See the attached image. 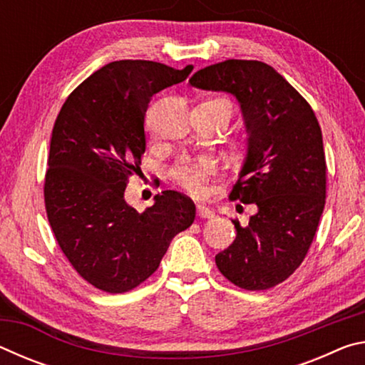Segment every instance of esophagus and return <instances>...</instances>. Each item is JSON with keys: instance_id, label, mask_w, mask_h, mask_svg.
<instances>
[{"instance_id": "1", "label": "esophagus", "mask_w": 365, "mask_h": 365, "mask_svg": "<svg viewBox=\"0 0 365 365\" xmlns=\"http://www.w3.org/2000/svg\"><path fill=\"white\" fill-rule=\"evenodd\" d=\"M196 212H197V217H201V219H212L214 215H215L212 209L205 206V205H197L196 206Z\"/></svg>"}]
</instances>
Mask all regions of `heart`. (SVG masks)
Instances as JSON below:
<instances>
[{
  "mask_svg": "<svg viewBox=\"0 0 365 365\" xmlns=\"http://www.w3.org/2000/svg\"><path fill=\"white\" fill-rule=\"evenodd\" d=\"M217 170V164L212 158H188L183 156L175 160L169 174L177 185H180L191 195H205L211 177Z\"/></svg>",
  "mask_w": 365,
  "mask_h": 365,
  "instance_id": "1",
  "label": "heart"
}]
</instances>
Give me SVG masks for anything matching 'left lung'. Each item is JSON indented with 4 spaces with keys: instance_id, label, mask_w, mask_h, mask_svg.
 I'll use <instances>...</instances> for the list:
<instances>
[{
    "instance_id": "left-lung-1",
    "label": "left lung",
    "mask_w": 365,
    "mask_h": 365,
    "mask_svg": "<svg viewBox=\"0 0 365 365\" xmlns=\"http://www.w3.org/2000/svg\"><path fill=\"white\" fill-rule=\"evenodd\" d=\"M196 88L227 91L242 104L248 156L230 200L257 212L215 256L220 274L250 292L285 282L304 261L327 196L322 130L304 98L261 61L227 59L190 78Z\"/></svg>"
}]
</instances>
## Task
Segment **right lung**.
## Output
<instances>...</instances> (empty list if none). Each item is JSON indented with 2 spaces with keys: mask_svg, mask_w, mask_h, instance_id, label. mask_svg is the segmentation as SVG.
Masks as SVG:
<instances>
[{
  "mask_svg": "<svg viewBox=\"0 0 365 365\" xmlns=\"http://www.w3.org/2000/svg\"><path fill=\"white\" fill-rule=\"evenodd\" d=\"M191 71L114 61L67 96L54 122L43 185L48 222L67 261L101 292L137 288L156 272L172 238L193 224L195 202L178 191L156 195L143 212L123 197L146 148L148 103Z\"/></svg>",
  "mask_w": 365,
  "mask_h": 365,
  "instance_id": "add662e5",
  "label": "right lung"
}]
</instances>
